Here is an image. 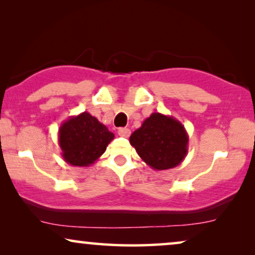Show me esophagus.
I'll return each mask as SVG.
<instances>
[{"label": "esophagus", "instance_id": "34e87169", "mask_svg": "<svg viewBox=\"0 0 255 255\" xmlns=\"http://www.w3.org/2000/svg\"><path fill=\"white\" fill-rule=\"evenodd\" d=\"M118 134H120L121 137L128 138V135L131 134V131L128 130V128H120V130H118Z\"/></svg>", "mask_w": 255, "mask_h": 255}]
</instances>
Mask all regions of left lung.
Returning <instances> with one entry per match:
<instances>
[{
	"instance_id": "8db88e82",
	"label": "left lung",
	"mask_w": 255,
	"mask_h": 255,
	"mask_svg": "<svg viewBox=\"0 0 255 255\" xmlns=\"http://www.w3.org/2000/svg\"><path fill=\"white\" fill-rule=\"evenodd\" d=\"M189 137L176 118L153 113L130 137L142 161L154 170H166L179 166L188 153Z\"/></svg>"
}]
</instances>
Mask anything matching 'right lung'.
Wrapping results in <instances>:
<instances>
[{
  "label": "right lung",
  "mask_w": 255,
  "mask_h": 255,
  "mask_svg": "<svg viewBox=\"0 0 255 255\" xmlns=\"http://www.w3.org/2000/svg\"><path fill=\"white\" fill-rule=\"evenodd\" d=\"M114 138L113 132L87 111L62 122L58 132L62 158L76 167L95 163Z\"/></svg>",
  "instance_id": "add662e5"
}]
</instances>
